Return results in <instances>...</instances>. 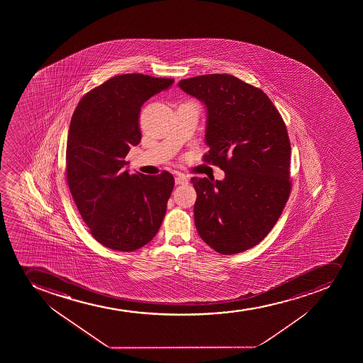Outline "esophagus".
Listing matches in <instances>:
<instances>
[{
  "instance_id": "obj_1",
  "label": "esophagus",
  "mask_w": 363,
  "mask_h": 363,
  "mask_svg": "<svg viewBox=\"0 0 363 363\" xmlns=\"http://www.w3.org/2000/svg\"><path fill=\"white\" fill-rule=\"evenodd\" d=\"M175 184H187L188 179L184 175H177L175 177Z\"/></svg>"
}]
</instances>
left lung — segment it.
I'll use <instances>...</instances> for the list:
<instances>
[{
    "label": "left lung",
    "mask_w": 363,
    "mask_h": 363,
    "mask_svg": "<svg viewBox=\"0 0 363 363\" xmlns=\"http://www.w3.org/2000/svg\"><path fill=\"white\" fill-rule=\"evenodd\" d=\"M181 90L207 108L203 161L219 165L223 181L193 177L195 226L221 255L255 247L279 219L291 193L286 126L258 87L230 74L181 80Z\"/></svg>",
    "instance_id": "obj_1"
}]
</instances>
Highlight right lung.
Here are the masks:
<instances>
[{"label":"right lung","instance_id":"add662e5","mask_svg":"<svg viewBox=\"0 0 363 363\" xmlns=\"http://www.w3.org/2000/svg\"><path fill=\"white\" fill-rule=\"evenodd\" d=\"M174 79L121 74L87 92L77 105L66 147L69 191L92 237L105 247L131 252L156 235L167 212L174 177L129 174L124 161L142 138L144 101Z\"/></svg>","mask_w":363,"mask_h":363}]
</instances>
